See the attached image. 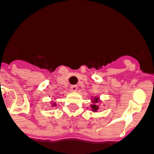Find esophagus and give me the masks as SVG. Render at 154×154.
<instances>
[{
	"label": "esophagus",
	"instance_id": "esophagus-1",
	"mask_svg": "<svg viewBox=\"0 0 154 154\" xmlns=\"http://www.w3.org/2000/svg\"><path fill=\"white\" fill-rule=\"evenodd\" d=\"M71 90L72 91H77V85H73V86H72V87H71Z\"/></svg>",
	"mask_w": 154,
	"mask_h": 154
}]
</instances>
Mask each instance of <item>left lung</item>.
Masks as SVG:
<instances>
[{
  "label": "left lung",
  "mask_w": 154,
  "mask_h": 154,
  "mask_svg": "<svg viewBox=\"0 0 154 154\" xmlns=\"http://www.w3.org/2000/svg\"><path fill=\"white\" fill-rule=\"evenodd\" d=\"M99 100H100V98L98 97H95L91 98V102L93 104L91 105V110H92V111H94V112H97V110H98V109H99V106H97V103L100 102Z\"/></svg>",
  "instance_id": "1"
}]
</instances>
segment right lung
<instances>
[{"mask_svg": "<svg viewBox=\"0 0 154 154\" xmlns=\"http://www.w3.org/2000/svg\"><path fill=\"white\" fill-rule=\"evenodd\" d=\"M51 103H52V106H56V103L54 102V101H51Z\"/></svg>", "mask_w": 154, "mask_h": 154, "instance_id": "right-lung-1", "label": "right lung"}]
</instances>
